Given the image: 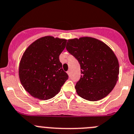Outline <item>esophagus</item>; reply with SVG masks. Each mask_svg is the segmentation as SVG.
<instances>
[{
	"mask_svg": "<svg viewBox=\"0 0 134 134\" xmlns=\"http://www.w3.org/2000/svg\"><path fill=\"white\" fill-rule=\"evenodd\" d=\"M67 73H68V74L69 76H70L71 75V72H70V70H68V72H67Z\"/></svg>",
	"mask_w": 134,
	"mask_h": 134,
	"instance_id": "esophagus-1",
	"label": "esophagus"
}]
</instances>
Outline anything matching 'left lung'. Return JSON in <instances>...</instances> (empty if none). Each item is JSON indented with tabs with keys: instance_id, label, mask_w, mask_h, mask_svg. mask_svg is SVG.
Returning <instances> with one entry per match:
<instances>
[{
	"instance_id": "8db88e82",
	"label": "left lung",
	"mask_w": 134,
	"mask_h": 134,
	"mask_svg": "<svg viewBox=\"0 0 134 134\" xmlns=\"http://www.w3.org/2000/svg\"><path fill=\"white\" fill-rule=\"evenodd\" d=\"M66 50L80 65L77 94L85 100L98 101L111 92L118 80L119 63L112 50L94 38L68 40Z\"/></svg>"
}]
</instances>
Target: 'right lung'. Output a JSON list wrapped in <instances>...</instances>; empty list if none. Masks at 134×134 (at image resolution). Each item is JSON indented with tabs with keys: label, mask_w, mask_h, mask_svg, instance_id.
Returning <instances> with one entry per match:
<instances>
[{
	"label": "right lung",
	"mask_w": 134,
	"mask_h": 134,
	"mask_svg": "<svg viewBox=\"0 0 134 134\" xmlns=\"http://www.w3.org/2000/svg\"><path fill=\"white\" fill-rule=\"evenodd\" d=\"M66 41L44 36L25 50L20 62L19 78L26 91L34 98L42 100L53 98L68 79L59 60Z\"/></svg>",
	"instance_id": "add662e5"
}]
</instances>
